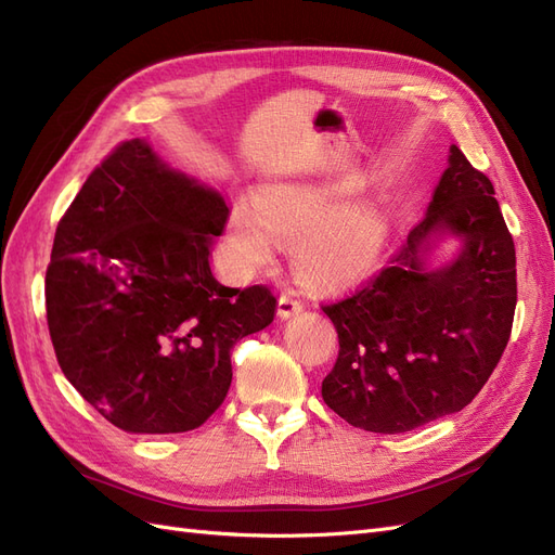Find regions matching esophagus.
<instances>
[{"instance_id": "34e87169", "label": "esophagus", "mask_w": 555, "mask_h": 555, "mask_svg": "<svg viewBox=\"0 0 555 555\" xmlns=\"http://www.w3.org/2000/svg\"><path fill=\"white\" fill-rule=\"evenodd\" d=\"M304 310V300H300L296 294H282L278 300V314L282 319H289Z\"/></svg>"}]
</instances>
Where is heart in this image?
<instances>
[{
  "mask_svg": "<svg viewBox=\"0 0 555 555\" xmlns=\"http://www.w3.org/2000/svg\"><path fill=\"white\" fill-rule=\"evenodd\" d=\"M389 217L377 204L340 212L338 196L314 184H268L257 204L233 206L229 243L236 259L257 268L273 259L278 238L296 241L294 261L314 284H345L377 263Z\"/></svg>",
  "mask_w": 555,
  "mask_h": 555,
  "instance_id": "heart-1",
  "label": "heart"
}]
</instances>
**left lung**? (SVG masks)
I'll use <instances>...</instances> for the list:
<instances>
[{"instance_id": "1", "label": "left lung", "mask_w": 555, "mask_h": 555, "mask_svg": "<svg viewBox=\"0 0 555 555\" xmlns=\"http://www.w3.org/2000/svg\"><path fill=\"white\" fill-rule=\"evenodd\" d=\"M491 180L456 145L424 220L389 266L322 306L338 331V361L322 382L326 405L371 433H408L461 412L489 382L516 310V251ZM464 238L462 257L426 274L430 232Z\"/></svg>"}]
</instances>
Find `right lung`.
Listing matches in <instances>:
<instances>
[{
	"label": "right lung",
	"mask_w": 555,
	"mask_h": 555,
	"mask_svg": "<svg viewBox=\"0 0 555 555\" xmlns=\"http://www.w3.org/2000/svg\"><path fill=\"white\" fill-rule=\"evenodd\" d=\"M224 198L169 169L147 143L115 145L55 231L46 317L64 377L127 433L194 430L222 405L231 349L273 322L266 284L210 271Z\"/></svg>",
	"instance_id": "obj_1"
}]
</instances>
